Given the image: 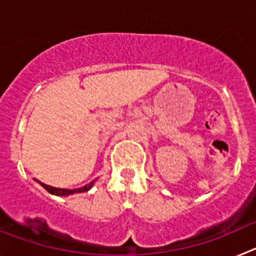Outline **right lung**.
I'll list each match as a JSON object with an SVG mask.
<instances>
[{
    "label": "right lung",
    "mask_w": 256,
    "mask_h": 256,
    "mask_svg": "<svg viewBox=\"0 0 256 256\" xmlns=\"http://www.w3.org/2000/svg\"><path fill=\"white\" fill-rule=\"evenodd\" d=\"M94 180H92L91 183H88V184H86V186L80 187V188H76V190L56 188V187L48 186V184H44V183H40V186L44 187V188H46L47 191L50 192V194H52V195L66 196V195H72V194H79V192H86V191H88V190H90L92 186H94Z\"/></svg>",
    "instance_id": "1"
}]
</instances>
